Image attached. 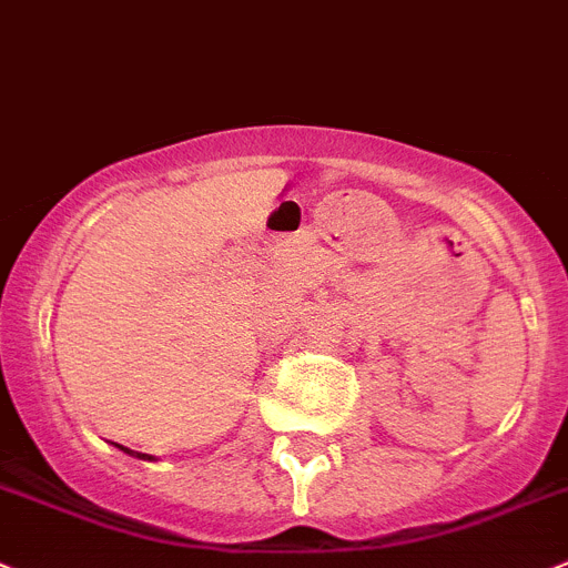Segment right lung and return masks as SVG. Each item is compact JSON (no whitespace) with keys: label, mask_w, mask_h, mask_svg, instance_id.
Instances as JSON below:
<instances>
[{"label":"right lung","mask_w":568,"mask_h":568,"mask_svg":"<svg viewBox=\"0 0 568 568\" xmlns=\"http://www.w3.org/2000/svg\"><path fill=\"white\" fill-rule=\"evenodd\" d=\"M115 447H119V449H124L126 455H132V458H138V460H155V458H152V455H144V453H132V449L121 447V444H115Z\"/></svg>","instance_id":"1"}]
</instances>
